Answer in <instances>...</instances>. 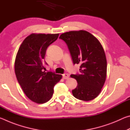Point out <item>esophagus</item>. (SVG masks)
I'll return each instance as SVG.
<instances>
[{
	"mask_svg": "<svg viewBox=\"0 0 130 130\" xmlns=\"http://www.w3.org/2000/svg\"><path fill=\"white\" fill-rule=\"evenodd\" d=\"M62 77H63V79H68V78H69V74H68V73H65L63 74L62 75Z\"/></svg>",
	"mask_w": 130,
	"mask_h": 130,
	"instance_id": "34e87169",
	"label": "esophagus"
}]
</instances>
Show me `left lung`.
Masks as SVG:
<instances>
[{"label":"left lung","instance_id":"obj_1","mask_svg":"<svg viewBox=\"0 0 130 130\" xmlns=\"http://www.w3.org/2000/svg\"><path fill=\"white\" fill-rule=\"evenodd\" d=\"M67 44L74 64H80L79 74H72L78 85L74 97L90 101L100 94L107 76V59L100 41L85 30L70 31L60 37Z\"/></svg>","mask_w":130,"mask_h":130}]
</instances>
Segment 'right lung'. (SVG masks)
Returning <instances> with one entry per match:
<instances>
[{
  "label": "right lung",
  "instance_id": "add662e5",
  "mask_svg": "<svg viewBox=\"0 0 130 130\" xmlns=\"http://www.w3.org/2000/svg\"><path fill=\"white\" fill-rule=\"evenodd\" d=\"M58 36L31 34L21 43L15 58V73L18 81L26 96L38 104L52 98L54 85L62 78L61 74L44 71L46 51Z\"/></svg>",
  "mask_w": 130,
  "mask_h": 130
}]
</instances>
